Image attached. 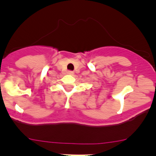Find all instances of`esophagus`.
<instances>
[{"label":"esophagus","mask_w":156,"mask_h":156,"mask_svg":"<svg viewBox=\"0 0 156 156\" xmlns=\"http://www.w3.org/2000/svg\"><path fill=\"white\" fill-rule=\"evenodd\" d=\"M67 74H69V75H73V72L72 71H68Z\"/></svg>","instance_id":"34e87169"}]
</instances>
